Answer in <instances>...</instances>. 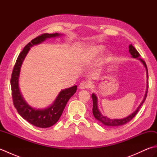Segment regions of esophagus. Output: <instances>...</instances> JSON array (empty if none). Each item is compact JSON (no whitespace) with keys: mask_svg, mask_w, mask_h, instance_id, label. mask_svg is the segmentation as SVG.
Masks as SVG:
<instances>
[{"mask_svg":"<svg viewBox=\"0 0 157 157\" xmlns=\"http://www.w3.org/2000/svg\"><path fill=\"white\" fill-rule=\"evenodd\" d=\"M79 88H80V89H88V88H90L91 84L88 82L83 81L80 83V84H79Z\"/></svg>","mask_w":157,"mask_h":157,"instance_id":"esophagus-1","label":"esophagus"}]
</instances>
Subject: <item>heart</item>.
<instances>
[{"label": "heart", "instance_id": "heart-1", "mask_svg": "<svg viewBox=\"0 0 157 157\" xmlns=\"http://www.w3.org/2000/svg\"><path fill=\"white\" fill-rule=\"evenodd\" d=\"M103 49H104V46H96V47H94V48H92L90 51H89L87 53V55H86V57L88 58V59L93 57V56H96V55H98V53L102 52Z\"/></svg>", "mask_w": 157, "mask_h": 157}]
</instances>
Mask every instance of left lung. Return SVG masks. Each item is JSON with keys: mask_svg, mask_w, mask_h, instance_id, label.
<instances>
[{"mask_svg": "<svg viewBox=\"0 0 157 157\" xmlns=\"http://www.w3.org/2000/svg\"><path fill=\"white\" fill-rule=\"evenodd\" d=\"M129 51L130 52V54H131L133 58H136V59H139L140 60L141 62L143 63V65H144L146 70V75H147V88H146V94L144 96V98L143 99L142 102H141V104L139 105L138 107L137 108V109L136 110V111L131 114L130 115H129L128 117H127L124 118V119H111L108 117H106L102 115L101 114V113L99 111V110L98 109V100H97V97H96V96L94 94H92V101H93V108H92V112H93V115H94V117L98 120L99 121L102 122V123L103 124L105 125H107L109 127H113V128H114V127H117V126H120V125H124L125 123L129 122L134 117L136 116V115L137 114L138 111L140 109L141 106L142 105L143 103L144 102L146 98V96H147V93H148V69H147V66H146V64L145 61L144 60H142L141 59H140V53L138 52L137 50H136L134 46H133L132 44H130L129 46Z\"/></svg>", "mask_w": 157, "mask_h": 157, "instance_id": "1", "label": "left lung"}]
</instances>
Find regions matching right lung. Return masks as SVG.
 I'll return each instance as SVG.
<instances>
[{
    "mask_svg": "<svg viewBox=\"0 0 157 157\" xmlns=\"http://www.w3.org/2000/svg\"><path fill=\"white\" fill-rule=\"evenodd\" d=\"M61 34L58 33L55 34H42L38 37L33 39L26 45L23 51L20 52L14 67L13 69L11 86L12 90V98L13 105L19 114L33 125L41 128H46L52 126L59 121L61 116L67 102L69 98L75 94L77 86H74L67 89H65L59 93L54 103L48 108L43 110L36 109L29 106L23 98L19 88V77L22 63L29 48L33 45L40 44L46 38H54Z\"/></svg>",
    "mask_w": 157,
    "mask_h": 157,
    "instance_id": "add662e5",
    "label": "right lung"
}]
</instances>
